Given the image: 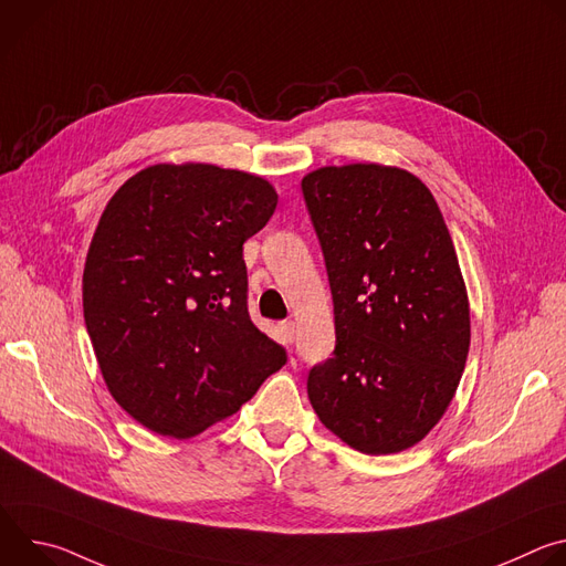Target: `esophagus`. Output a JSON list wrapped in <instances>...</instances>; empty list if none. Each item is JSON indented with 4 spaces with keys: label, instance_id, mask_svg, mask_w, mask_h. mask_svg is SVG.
I'll return each instance as SVG.
<instances>
[{
    "label": "esophagus",
    "instance_id": "34e87169",
    "mask_svg": "<svg viewBox=\"0 0 566 566\" xmlns=\"http://www.w3.org/2000/svg\"><path fill=\"white\" fill-rule=\"evenodd\" d=\"M280 332H282V338H284L286 343H293V340H295V322H293V319L280 322Z\"/></svg>",
    "mask_w": 566,
    "mask_h": 566
}]
</instances>
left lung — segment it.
I'll use <instances>...</instances> for the list:
<instances>
[{
	"instance_id": "1",
	"label": "left lung",
	"mask_w": 566,
	"mask_h": 566,
	"mask_svg": "<svg viewBox=\"0 0 566 566\" xmlns=\"http://www.w3.org/2000/svg\"><path fill=\"white\" fill-rule=\"evenodd\" d=\"M302 195L334 295L336 349L308 371V400L365 454L419 443L443 417L470 347L452 237L415 175L376 164L319 168Z\"/></svg>"
}]
</instances>
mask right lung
Returning a JSON list of instances; mask_svg holds the SVG:
<instances>
[{
    "label": "right lung",
    "mask_w": 566,
    "mask_h": 566,
    "mask_svg": "<svg viewBox=\"0 0 566 566\" xmlns=\"http://www.w3.org/2000/svg\"><path fill=\"white\" fill-rule=\"evenodd\" d=\"M269 181L158 164L109 199L85 262V325L118 406L190 439L234 415L286 363L249 315L244 241L273 217Z\"/></svg>",
    "instance_id": "right-lung-1"
}]
</instances>
